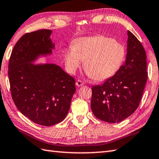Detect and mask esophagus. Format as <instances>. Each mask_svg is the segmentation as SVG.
I'll return each instance as SVG.
<instances>
[{
	"mask_svg": "<svg viewBox=\"0 0 159 159\" xmlns=\"http://www.w3.org/2000/svg\"><path fill=\"white\" fill-rule=\"evenodd\" d=\"M76 85L78 87H81V86H83L84 85V83L83 81H81V80H78L77 81H76Z\"/></svg>",
	"mask_w": 159,
	"mask_h": 159,
	"instance_id": "obj_1",
	"label": "esophagus"
}]
</instances>
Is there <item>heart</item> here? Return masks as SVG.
I'll return each mask as SVG.
<instances>
[{"label": "heart", "instance_id": "1", "mask_svg": "<svg viewBox=\"0 0 159 159\" xmlns=\"http://www.w3.org/2000/svg\"><path fill=\"white\" fill-rule=\"evenodd\" d=\"M124 46L104 35L85 37L76 39L63 53L67 72L74 74L83 62V68L93 79L98 81L113 77L126 59Z\"/></svg>", "mask_w": 159, "mask_h": 159}]
</instances>
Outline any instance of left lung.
<instances>
[{"mask_svg": "<svg viewBox=\"0 0 159 159\" xmlns=\"http://www.w3.org/2000/svg\"><path fill=\"white\" fill-rule=\"evenodd\" d=\"M128 37L124 65L103 85L92 87L91 109L98 119L107 122H120L136 111L148 79L144 48L129 31Z\"/></svg>", "mask_w": 159, "mask_h": 159, "instance_id": "1", "label": "left lung"}]
</instances>
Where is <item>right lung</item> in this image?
<instances>
[{"label": "right lung", "mask_w": 159, "mask_h": 159, "mask_svg": "<svg viewBox=\"0 0 159 159\" xmlns=\"http://www.w3.org/2000/svg\"><path fill=\"white\" fill-rule=\"evenodd\" d=\"M52 31L41 29L22 36L13 47L8 76L13 102L33 122L50 126L65 119L76 92L75 80L56 64H34L55 48Z\"/></svg>", "instance_id": "1"}]
</instances>
